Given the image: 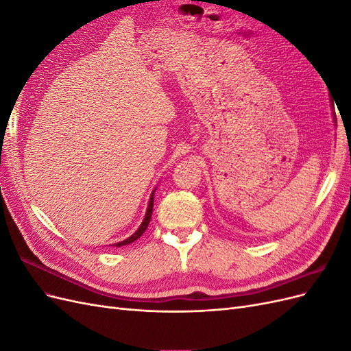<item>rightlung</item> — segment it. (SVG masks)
Returning a JSON list of instances; mask_svg holds the SVG:
<instances>
[{"label": "right lung", "mask_w": 351, "mask_h": 351, "mask_svg": "<svg viewBox=\"0 0 351 351\" xmlns=\"http://www.w3.org/2000/svg\"><path fill=\"white\" fill-rule=\"evenodd\" d=\"M152 209H154V192H152V195H151V199H149V205H147V210H146V215H145V219H143V222L141 224V227H139V230H137L134 234L132 236V237H129V239H125V240H123V241H120V243H117L115 246H125V244H130V243H133L134 240H137L139 239L143 232H145V230L147 228V226H149V221H151V217H152Z\"/></svg>", "instance_id": "right-lung-1"}]
</instances>
